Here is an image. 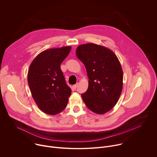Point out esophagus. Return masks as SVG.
Instances as JSON below:
<instances>
[{
    "instance_id": "obj_1",
    "label": "esophagus",
    "mask_w": 157,
    "mask_h": 157,
    "mask_svg": "<svg viewBox=\"0 0 157 157\" xmlns=\"http://www.w3.org/2000/svg\"><path fill=\"white\" fill-rule=\"evenodd\" d=\"M78 84L77 83V84H75V85H73V87L75 89H76V88H77V87H78Z\"/></svg>"
}]
</instances>
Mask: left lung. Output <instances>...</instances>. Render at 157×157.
I'll return each mask as SVG.
<instances>
[{
  "label": "left lung",
  "instance_id": "8db88e82",
  "mask_svg": "<svg viewBox=\"0 0 157 157\" xmlns=\"http://www.w3.org/2000/svg\"><path fill=\"white\" fill-rule=\"evenodd\" d=\"M76 52L89 78L87 90L81 94L83 101L94 113L105 114L115 106L122 93L121 63L113 51L96 44H81Z\"/></svg>",
  "mask_w": 157,
  "mask_h": 157
}]
</instances>
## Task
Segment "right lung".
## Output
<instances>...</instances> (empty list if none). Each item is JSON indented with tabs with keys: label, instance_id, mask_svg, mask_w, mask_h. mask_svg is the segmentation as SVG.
<instances>
[{
	"label": "right lung",
	"instance_id": "right-lung-1",
	"mask_svg": "<svg viewBox=\"0 0 157 157\" xmlns=\"http://www.w3.org/2000/svg\"><path fill=\"white\" fill-rule=\"evenodd\" d=\"M71 49V47H64L44 50L30 66L28 83L32 97L40 109L47 114L61 113L71 96V89L60 68Z\"/></svg>",
	"mask_w": 157,
	"mask_h": 157
}]
</instances>
